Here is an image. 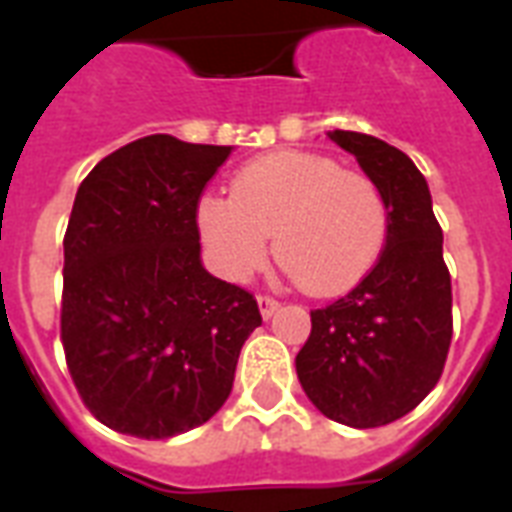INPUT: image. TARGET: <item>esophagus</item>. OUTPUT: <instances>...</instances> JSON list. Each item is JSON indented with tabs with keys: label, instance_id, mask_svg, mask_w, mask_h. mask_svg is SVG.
I'll list each match as a JSON object with an SVG mask.
<instances>
[{
	"label": "esophagus",
	"instance_id": "esophagus-1",
	"mask_svg": "<svg viewBox=\"0 0 512 512\" xmlns=\"http://www.w3.org/2000/svg\"><path fill=\"white\" fill-rule=\"evenodd\" d=\"M257 305H260V313H263V319H271L273 313L279 311V303L268 295H260L257 297Z\"/></svg>",
	"mask_w": 512,
	"mask_h": 512
}]
</instances>
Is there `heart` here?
<instances>
[{
  "label": "heart",
  "mask_w": 512,
  "mask_h": 512,
  "mask_svg": "<svg viewBox=\"0 0 512 512\" xmlns=\"http://www.w3.org/2000/svg\"><path fill=\"white\" fill-rule=\"evenodd\" d=\"M196 228L228 281H247L271 249L289 279L313 295L350 292L380 260L388 239V204L364 172L335 159L279 151L244 164L231 196H201Z\"/></svg>",
  "instance_id": "b5f03b06"
}]
</instances>
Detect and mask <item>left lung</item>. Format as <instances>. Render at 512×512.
I'll use <instances>...</instances> for the list:
<instances>
[{
    "mask_svg": "<svg viewBox=\"0 0 512 512\" xmlns=\"http://www.w3.org/2000/svg\"><path fill=\"white\" fill-rule=\"evenodd\" d=\"M380 185L388 239L366 279L337 303L311 311L297 353L300 385L329 420L380 428L436 388L452 342V279L428 180L385 140L327 132Z\"/></svg>",
    "mask_w": 512,
    "mask_h": 512,
    "instance_id": "1",
    "label": "left lung"
}]
</instances>
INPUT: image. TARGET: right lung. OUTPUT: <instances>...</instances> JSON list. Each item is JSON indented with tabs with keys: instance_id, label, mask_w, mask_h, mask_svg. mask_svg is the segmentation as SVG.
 I'll return each instance as SVG.
<instances>
[{
	"instance_id": "obj_1",
	"label": "right lung",
	"mask_w": 512,
	"mask_h": 512,
	"mask_svg": "<svg viewBox=\"0 0 512 512\" xmlns=\"http://www.w3.org/2000/svg\"><path fill=\"white\" fill-rule=\"evenodd\" d=\"M231 151L148 135L76 191L60 340L82 401L116 433L199 428L231 396L241 345L263 324L255 297L201 265L196 204Z\"/></svg>"
}]
</instances>
